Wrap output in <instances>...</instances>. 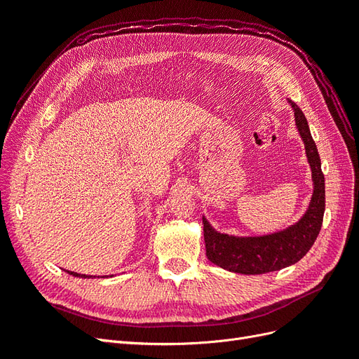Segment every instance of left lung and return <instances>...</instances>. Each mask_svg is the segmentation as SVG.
<instances>
[{
	"label": "left lung",
	"instance_id": "left-lung-1",
	"mask_svg": "<svg viewBox=\"0 0 359 359\" xmlns=\"http://www.w3.org/2000/svg\"><path fill=\"white\" fill-rule=\"evenodd\" d=\"M298 132L306 144L311 166L314 191L307 212L283 232L256 238H236L215 232L203 217V238L206 257L217 266L240 274H265L297 264L307 255L320 232L325 212V177L320 157L311 137L309 123L302 111L293 103Z\"/></svg>",
	"mask_w": 359,
	"mask_h": 359
}]
</instances>
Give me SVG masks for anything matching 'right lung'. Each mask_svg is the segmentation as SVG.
<instances>
[{
	"label": "right lung",
	"instance_id": "right-lung-1",
	"mask_svg": "<svg viewBox=\"0 0 359 359\" xmlns=\"http://www.w3.org/2000/svg\"><path fill=\"white\" fill-rule=\"evenodd\" d=\"M69 274H72V276H74V277H82V278H86V277H93V276H85V274H78V273H73V271H67Z\"/></svg>",
	"mask_w": 359,
	"mask_h": 359
}]
</instances>
